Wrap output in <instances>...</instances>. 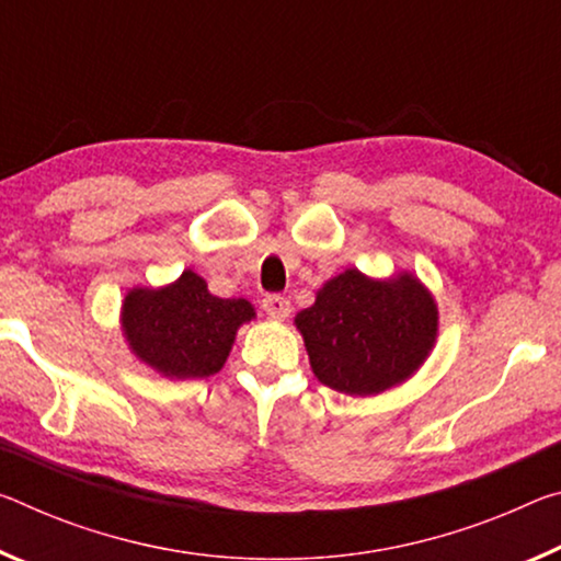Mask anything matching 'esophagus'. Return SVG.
Listing matches in <instances>:
<instances>
[{
	"label": "esophagus",
	"mask_w": 561,
	"mask_h": 561,
	"mask_svg": "<svg viewBox=\"0 0 561 561\" xmlns=\"http://www.w3.org/2000/svg\"><path fill=\"white\" fill-rule=\"evenodd\" d=\"M262 309L272 319H287L289 312H291V305H289V299L282 297V295H266L262 299Z\"/></svg>",
	"instance_id": "1"
}]
</instances>
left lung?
I'll return each instance as SVG.
<instances>
[{
    "label": "left lung",
    "instance_id": "1",
    "mask_svg": "<svg viewBox=\"0 0 561 561\" xmlns=\"http://www.w3.org/2000/svg\"><path fill=\"white\" fill-rule=\"evenodd\" d=\"M322 385L344 394H379L412 377L437 336V305L412 274L375 282L346 270L297 314Z\"/></svg>",
    "mask_w": 561,
    "mask_h": 561
}]
</instances>
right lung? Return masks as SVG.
<instances>
[{
	"label": "right lung",
	"instance_id": "1",
	"mask_svg": "<svg viewBox=\"0 0 561 561\" xmlns=\"http://www.w3.org/2000/svg\"><path fill=\"white\" fill-rule=\"evenodd\" d=\"M252 317L254 309L247 299L209 295L207 282L190 270L164 289L129 291L122 307L131 352L164 377L176 379L219 371L239 324Z\"/></svg>",
	"mask_w": 561,
	"mask_h": 561
}]
</instances>
